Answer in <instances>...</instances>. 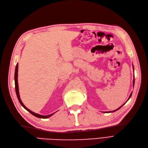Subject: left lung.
Segmentation results:
<instances>
[{"instance_id": "left-lung-1", "label": "left lung", "mask_w": 148, "mask_h": 148, "mask_svg": "<svg viewBox=\"0 0 148 148\" xmlns=\"http://www.w3.org/2000/svg\"><path fill=\"white\" fill-rule=\"evenodd\" d=\"M133 69H134V67H133ZM133 85H134V84H135V79H133ZM132 93H131V95H130V97H129V98H128V100H129V99H130V98L131 97V96H132ZM124 105V104H123ZM123 106V105H122ZM122 106H121V107H119V108H118L117 109H116V110H113V111H110V112H105V113H110V112H115V111H117V110H119L120 108H121V107H122Z\"/></svg>"}]
</instances>
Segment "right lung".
I'll use <instances>...</instances> for the list:
<instances>
[{
  "label": "right lung",
  "instance_id": "right-lung-1",
  "mask_svg": "<svg viewBox=\"0 0 148 148\" xmlns=\"http://www.w3.org/2000/svg\"><path fill=\"white\" fill-rule=\"evenodd\" d=\"M18 64H17L16 65V67H15V91H16V96L18 97V99L21 105L23 106L26 110H28L29 112H30L31 114H33L34 116H35V117H38V118H41V119H47V118L50 117L51 116H52L53 114V113L52 114H50V115H42L36 114V113L33 112L30 110L29 109H28L27 107H25V106L23 104V103L22 102V101H21L20 95H19V91H18Z\"/></svg>",
  "mask_w": 148,
  "mask_h": 148
}]
</instances>
